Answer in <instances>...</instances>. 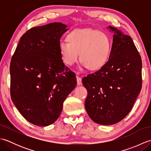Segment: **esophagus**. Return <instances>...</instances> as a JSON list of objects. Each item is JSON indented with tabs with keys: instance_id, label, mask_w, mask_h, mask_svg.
Returning <instances> with one entry per match:
<instances>
[{
	"instance_id": "1",
	"label": "esophagus",
	"mask_w": 151,
	"mask_h": 151,
	"mask_svg": "<svg viewBox=\"0 0 151 151\" xmlns=\"http://www.w3.org/2000/svg\"><path fill=\"white\" fill-rule=\"evenodd\" d=\"M76 81H77V85H78V86L82 85V79H81V78L78 77V76H76Z\"/></svg>"
}]
</instances>
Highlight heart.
I'll list each match as a JSON object with an SVG mask.
<instances>
[{"label": "heart", "mask_w": 151, "mask_h": 151, "mask_svg": "<svg viewBox=\"0 0 151 151\" xmlns=\"http://www.w3.org/2000/svg\"><path fill=\"white\" fill-rule=\"evenodd\" d=\"M67 41H61L59 50L62 61L72 65L80 58L81 69L98 70L108 62L111 51V41L108 35L91 29L72 31Z\"/></svg>", "instance_id": "obj_1"}]
</instances>
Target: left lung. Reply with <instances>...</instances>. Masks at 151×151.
<instances>
[{
  "mask_svg": "<svg viewBox=\"0 0 151 151\" xmlns=\"http://www.w3.org/2000/svg\"><path fill=\"white\" fill-rule=\"evenodd\" d=\"M105 65L82 78L88 90L85 108L95 123L111 125L129 114L142 89V62L133 41L116 28Z\"/></svg>",
  "mask_w": 151,
  "mask_h": 151,
  "instance_id": "obj_1",
  "label": "left lung"
}]
</instances>
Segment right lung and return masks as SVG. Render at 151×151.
Returning <instances> with one entry per match:
<instances>
[{
  "label": "right lung",
  "mask_w": 151,
  "mask_h": 151,
  "mask_svg": "<svg viewBox=\"0 0 151 151\" xmlns=\"http://www.w3.org/2000/svg\"><path fill=\"white\" fill-rule=\"evenodd\" d=\"M68 30L62 22L31 28L20 38L12 58V100L22 116L37 126L57 120L76 86L75 74L64 65L59 50L61 37Z\"/></svg>",
  "instance_id": "add662e5"
}]
</instances>
